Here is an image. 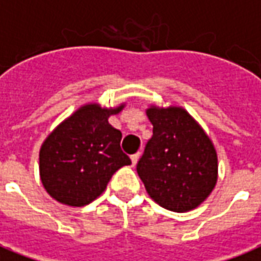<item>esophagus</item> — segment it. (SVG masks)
<instances>
[{"mask_svg": "<svg viewBox=\"0 0 261 261\" xmlns=\"http://www.w3.org/2000/svg\"><path fill=\"white\" fill-rule=\"evenodd\" d=\"M138 158H140V153H134V155H131V164H133V166H136L137 162H138Z\"/></svg>", "mask_w": 261, "mask_h": 261, "instance_id": "esophagus-1", "label": "esophagus"}]
</instances>
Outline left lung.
<instances>
[{
	"label": "left lung",
	"instance_id": "8db88e82",
	"mask_svg": "<svg viewBox=\"0 0 261 261\" xmlns=\"http://www.w3.org/2000/svg\"><path fill=\"white\" fill-rule=\"evenodd\" d=\"M152 138L137 165L148 196L161 207L187 213L207 200L218 180V156L211 138L180 106L145 110Z\"/></svg>",
	"mask_w": 261,
	"mask_h": 261
}]
</instances>
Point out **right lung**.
<instances>
[{
    "label": "right lung",
    "mask_w": 261,
    "mask_h": 261,
    "mask_svg": "<svg viewBox=\"0 0 261 261\" xmlns=\"http://www.w3.org/2000/svg\"><path fill=\"white\" fill-rule=\"evenodd\" d=\"M124 106L85 103L46 137L39 152V173L51 198L68 207H84L106 190L114 172L131 165L120 148L121 133L109 124V117Z\"/></svg>",
    "instance_id": "right-lung-1"
}]
</instances>
